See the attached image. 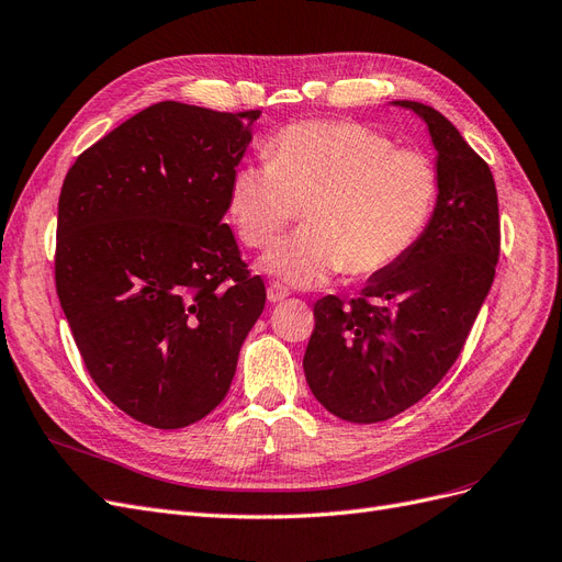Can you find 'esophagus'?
I'll return each mask as SVG.
<instances>
[{
  "label": "esophagus",
  "mask_w": 562,
  "mask_h": 562,
  "mask_svg": "<svg viewBox=\"0 0 562 562\" xmlns=\"http://www.w3.org/2000/svg\"><path fill=\"white\" fill-rule=\"evenodd\" d=\"M288 295H291V293H288L285 285H281V283H277V281L269 283V288H267V300H269L271 304L283 302Z\"/></svg>",
  "instance_id": "34e87169"
}]
</instances>
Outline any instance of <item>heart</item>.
Here are the masks:
<instances>
[{
    "instance_id": "obj_1",
    "label": "heart",
    "mask_w": 562,
    "mask_h": 562,
    "mask_svg": "<svg viewBox=\"0 0 562 562\" xmlns=\"http://www.w3.org/2000/svg\"><path fill=\"white\" fill-rule=\"evenodd\" d=\"M269 159L234 168L227 211L239 239L267 248L304 206V227L271 248L260 267L297 288L339 271L378 274L401 262L427 229L438 173L431 159L394 149L356 122H304L277 133Z\"/></svg>"
}]
</instances>
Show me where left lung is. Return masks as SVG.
<instances>
[{
    "mask_svg": "<svg viewBox=\"0 0 562 562\" xmlns=\"http://www.w3.org/2000/svg\"><path fill=\"white\" fill-rule=\"evenodd\" d=\"M429 128L438 196L427 229L401 262L372 274L361 297L314 304L304 375L339 419L375 424L422 401L446 378L495 281L499 206L490 166L448 119L394 100Z\"/></svg>",
    "mask_w": 562,
    "mask_h": 562,
    "instance_id": "8db88e82",
    "label": "left lung"
}]
</instances>
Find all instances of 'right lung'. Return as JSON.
<instances>
[{
	"instance_id": "1",
	"label": "right lung",
	"mask_w": 562,
	"mask_h": 562,
	"mask_svg": "<svg viewBox=\"0 0 562 562\" xmlns=\"http://www.w3.org/2000/svg\"><path fill=\"white\" fill-rule=\"evenodd\" d=\"M250 112L151 105L81 151L58 199L56 291L98 389L155 429L223 403L265 310L225 223Z\"/></svg>"
}]
</instances>
